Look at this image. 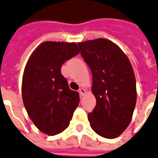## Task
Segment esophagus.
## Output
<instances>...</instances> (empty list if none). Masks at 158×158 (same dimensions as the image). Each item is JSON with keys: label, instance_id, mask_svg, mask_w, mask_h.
Instances as JSON below:
<instances>
[{"label": "esophagus", "instance_id": "34e87169", "mask_svg": "<svg viewBox=\"0 0 158 158\" xmlns=\"http://www.w3.org/2000/svg\"><path fill=\"white\" fill-rule=\"evenodd\" d=\"M85 93H86V90H85V89L84 88L79 89V94H81V95H84V94H85Z\"/></svg>", "mask_w": 158, "mask_h": 158}]
</instances>
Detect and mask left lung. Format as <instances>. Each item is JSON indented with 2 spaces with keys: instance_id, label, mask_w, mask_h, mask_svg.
I'll use <instances>...</instances> for the list:
<instances>
[{
  "instance_id": "8db88e82",
  "label": "left lung",
  "mask_w": 158,
  "mask_h": 158,
  "mask_svg": "<svg viewBox=\"0 0 158 158\" xmlns=\"http://www.w3.org/2000/svg\"><path fill=\"white\" fill-rule=\"evenodd\" d=\"M80 53L92 72V92L96 106L88 114L92 129L113 139L127 129L136 103V86L127 56L105 38L79 43Z\"/></svg>"
}]
</instances>
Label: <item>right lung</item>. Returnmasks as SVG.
Wrapping results in <instances>:
<instances>
[{
  "mask_svg": "<svg viewBox=\"0 0 158 158\" xmlns=\"http://www.w3.org/2000/svg\"><path fill=\"white\" fill-rule=\"evenodd\" d=\"M79 53L76 43L44 42L31 53L23 76L26 110L37 129L48 135L66 129L77 106L78 92L71 90L61 67Z\"/></svg>",
  "mask_w": 158,
  "mask_h": 158,
  "instance_id": "right-lung-1",
  "label": "right lung"
}]
</instances>
